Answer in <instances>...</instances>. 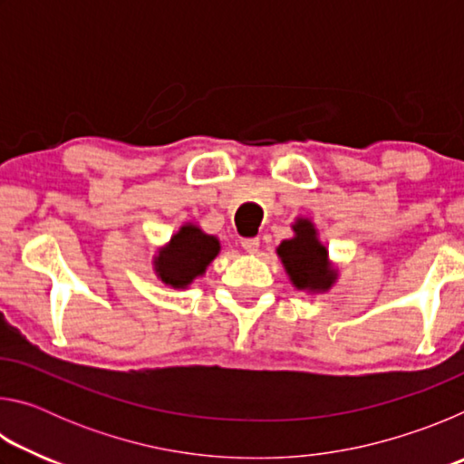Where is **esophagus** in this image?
<instances>
[{"label":"esophagus","mask_w":464,"mask_h":464,"mask_svg":"<svg viewBox=\"0 0 464 464\" xmlns=\"http://www.w3.org/2000/svg\"><path fill=\"white\" fill-rule=\"evenodd\" d=\"M241 247L247 251V254H256L260 249V239L257 237H249V239H241Z\"/></svg>","instance_id":"34e87169"}]
</instances>
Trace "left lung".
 I'll return each instance as SVG.
<instances>
[{
	"label": "left lung",
	"mask_w": 464,
	"mask_h": 464,
	"mask_svg": "<svg viewBox=\"0 0 464 464\" xmlns=\"http://www.w3.org/2000/svg\"><path fill=\"white\" fill-rule=\"evenodd\" d=\"M295 237L282 241L278 256L298 290L324 293L334 285L337 274L329 266L327 249L317 239V231L309 218H298L293 225Z\"/></svg>",
	"instance_id": "left-lung-1"
}]
</instances>
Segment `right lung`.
Here are the masks:
<instances>
[{
    "label": "right lung",
    "mask_w": 464,
    "mask_h": 464,
    "mask_svg": "<svg viewBox=\"0 0 464 464\" xmlns=\"http://www.w3.org/2000/svg\"><path fill=\"white\" fill-rule=\"evenodd\" d=\"M221 243L213 235L200 231L196 225H184L166 247L155 257V272L161 282L186 288L196 276H202L207 266L215 260Z\"/></svg>",
    "instance_id": "1"
}]
</instances>
